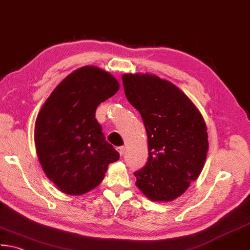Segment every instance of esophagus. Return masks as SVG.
<instances>
[{"mask_svg": "<svg viewBox=\"0 0 250 250\" xmlns=\"http://www.w3.org/2000/svg\"><path fill=\"white\" fill-rule=\"evenodd\" d=\"M117 151H119V153H120L121 155H123L124 152H125V147H124V146H122V147L117 148Z\"/></svg>", "mask_w": 250, "mask_h": 250, "instance_id": "1", "label": "esophagus"}]
</instances>
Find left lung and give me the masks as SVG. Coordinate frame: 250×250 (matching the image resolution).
Returning <instances> with one entry per match:
<instances>
[{
  "label": "left lung",
  "instance_id": "1",
  "mask_svg": "<svg viewBox=\"0 0 250 250\" xmlns=\"http://www.w3.org/2000/svg\"><path fill=\"white\" fill-rule=\"evenodd\" d=\"M127 100L143 117L149 158L134 174L152 201H172L198 178L208 152L201 113L175 84L150 74L122 76Z\"/></svg>",
  "mask_w": 250,
  "mask_h": 250
}]
</instances>
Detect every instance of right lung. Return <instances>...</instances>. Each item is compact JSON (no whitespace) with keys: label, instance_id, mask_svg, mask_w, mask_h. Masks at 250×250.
Returning a JSON list of instances; mask_svg holds the SVG:
<instances>
[{"label":"right lung","instance_id":"1","mask_svg":"<svg viewBox=\"0 0 250 250\" xmlns=\"http://www.w3.org/2000/svg\"><path fill=\"white\" fill-rule=\"evenodd\" d=\"M119 89L110 73L83 66L61 82L42 105L35 125L37 154L45 175L65 194L90 191L119 160L96 120L97 106Z\"/></svg>","mask_w":250,"mask_h":250}]
</instances>
